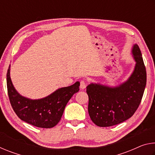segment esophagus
<instances>
[{"label":"esophagus","mask_w":155,"mask_h":155,"mask_svg":"<svg viewBox=\"0 0 155 155\" xmlns=\"http://www.w3.org/2000/svg\"><path fill=\"white\" fill-rule=\"evenodd\" d=\"M86 82L84 80H81V82H80V88L82 89V90H83V89H85L86 87Z\"/></svg>","instance_id":"obj_1"}]
</instances>
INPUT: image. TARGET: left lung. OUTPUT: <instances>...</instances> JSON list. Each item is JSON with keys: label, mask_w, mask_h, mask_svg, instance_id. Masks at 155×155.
<instances>
[{"label": "left lung", "mask_w": 155, "mask_h": 155, "mask_svg": "<svg viewBox=\"0 0 155 155\" xmlns=\"http://www.w3.org/2000/svg\"><path fill=\"white\" fill-rule=\"evenodd\" d=\"M133 54L136 65L127 82L113 88L93 83L87 87L89 115L98 127L122 123L132 117L140 106L146 85V71L137 44L133 46Z\"/></svg>", "instance_id": "obj_1"}]
</instances>
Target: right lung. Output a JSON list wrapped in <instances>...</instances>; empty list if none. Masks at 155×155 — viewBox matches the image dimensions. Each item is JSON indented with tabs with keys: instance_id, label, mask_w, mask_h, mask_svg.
<instances>
[{
	"instance_id": "obj_1",
	"label": "right lung",
	"mask_w": 155,
	"mask_h": 155,
	"mask_svg": "<svg viewBox=\"0 0 155 155\" xmlns=\"http://www.w3.org/2000/svg\"><path fill=\"white\" fill-rule=\"evenodd\" d=\"M79 82H76L69 87L59 89L44 98L31 100L20 96L15 90L9 68L7 73V93L15 114L22 121L39 128H50L58 124L68 102L79 90Z\"/></svg>"
}]
</instances>
